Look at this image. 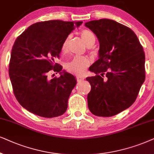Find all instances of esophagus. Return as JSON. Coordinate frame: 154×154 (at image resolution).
I'll use <instances>...</instances> for the list:
<instances>
[{"label":"esophagus","instance_id":"obj_1","mask_svg":"<svg viewBox=\"0 0 154 154\" xmlns=\"http://www.w3.org/2000/svg\"><path fill=\"white\" fill-rule=\"evenodd\" d=\"M76 79H77V82H80V81H82V80H83V79H85V77H82V76H77V77H76Z\"/></svg>","mask_w":154,"mask_h":154}]
</instances>
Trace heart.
<instances>
[{
    "label": "heart",
    "mask_w": 154,
    "mask_h": 154,
    "mask_svg": "<svg viewBox=\"0 0 154 154\" xmlns=\"http://www.w3.org/2000/svg\"><path fill=\"white\" fill-rule=\"evenodd\" d=\"M80 36L87 46H92L96 42V36L91 30L82 29L80 32ZM70 36H67L61 46V51L65 53L67 51ZM91 63V60L88 57H75L65 64V69L68 72L74 75H82L85 73V69Z\"/></svg>",
    "instance_id": "heart-1"
}]
</instances>
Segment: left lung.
<instances>
[{"mask_svg":"<svg viewBox=\"0 0 154 154\" xmlns=\"http://www.w3.org/2000/svg\"><path fill=\"white\" fill-rule=\"evenodd\" d=\"M99 41V59L87 77L91 91L88 107L96 116L110 117L132 105L145 80V54L134 32L114 20L85 23Z\"/></svg>","mask_w":154,"mask_h":154,"instance_id":"obj_1","label":"left lung"}]
</instances>
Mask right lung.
Wrapping results in <instances>:
<instances>
[{
    "mask_svg": "<svg viewBox=\"0 0 154 154\" xmlns=\"http://www.w3.org/2000/svg\"><path fill=\"white\" fill-rule=\"evenodd\" d=\"M82 23L62 20L36 22L16 38L9 63L10 79L17 101L32 113L54 118L66 111L77 82L71 74L65 71L62 74L63 67L55 60L60 58L65 38ZM51 72L61 75L51 79Z\"/></svg>",
    "mask_w": 154,
    "mask_h": 154,
    "instance_id": "1",
    "label": "right lung"
}]
</instances>
